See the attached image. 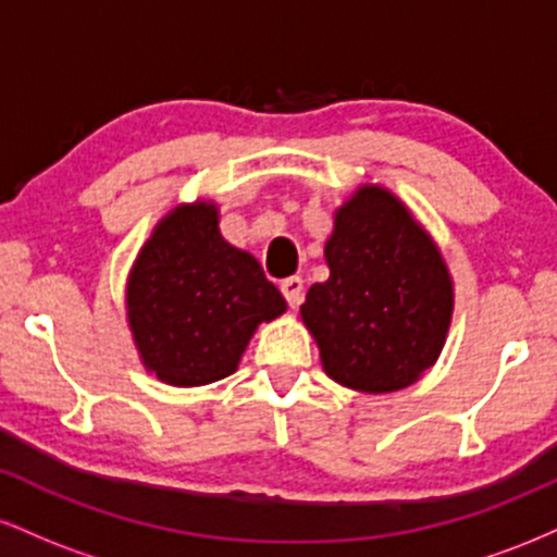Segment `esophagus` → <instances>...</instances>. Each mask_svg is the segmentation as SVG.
Listing matches in <instances>:
<instances>
[{
	"label": "esophagus",
	"mask_w": 557,
	"mask_h": 557,
	"mask_svg": "<svg viewBox=\"0 0 557 557\" xmlns=\"http://www.w3.org/2000/svg\"><path fill=\"white\" fill-rule=\"evenodd\" d=\"M280 290H283L287 306H290V309H296L300 300H304V280H300V277H285L283 283H280Z\"/></svg>",
	"instance_id": "34e87169"
}]
</instances>
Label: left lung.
<instances>
[{"instance_id":"1","label":"left lung","mask_w":557,"mask_h":557,"mask_svg":"<svg viewBox=\"0 0 557 557\" xmlns=\"http://www.w3.org/2000/svg\"><path fill=\"white\" fill-rule=\"evenodd\" d=\"M324 261L330 277L300 306L324 374L367 395L421 380L443 354L456 293L411 209L382 185H359L335 209Z\"/></svg>"}]
</instances>
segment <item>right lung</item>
Instances as JSON below:
<instances>
[{
    "mask_svg": "<svg viewBox=\"0 0 557 557\" xmlns=\"http://www.w3.org/2000/svg\"><path fill=\"white\" fill-rule=\"evenodd\" d=\"M285 309L259 261L222 238L220 207L209 198L177 203L157 222L125 285L138 359L172 387L225 380L259 324Z\"/></svg>",
    "mask_w": 557,
    "mask_h": 557,
    "instance_id": "right-lung-1",
    "label": "right lung"
}]
</instances>
